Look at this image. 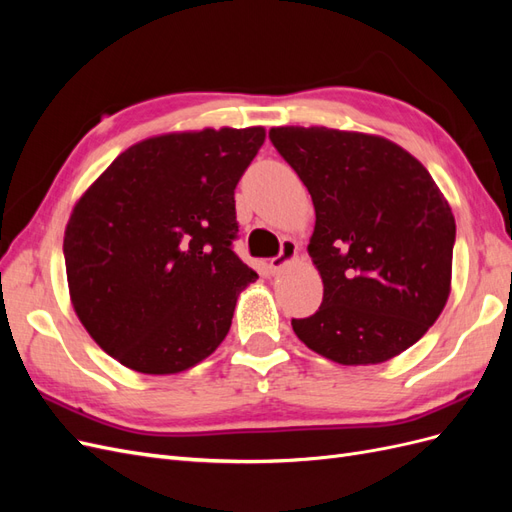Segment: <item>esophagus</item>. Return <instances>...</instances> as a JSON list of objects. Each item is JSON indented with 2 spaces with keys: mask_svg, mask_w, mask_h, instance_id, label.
<instances>
[{
  "mask_svg": "<svg viewBox=\"0 0 512 512\" xmlns=\"http://www.w3.org/2000/svg\"><path fill=\"white\" fill-rule=\"evenodd\" d=\"M297 250H299V245L294 243L292 239H284L282 241V247H280V254L277 256H273L271 260H269V269L275 273V271H280L286 262H290L294 256H297Z\"/></svg>",
  "mask_w": 512,
  "mask_h": 512,
  "instance_id": "obj_1",
  "label": "esophagus"
}]
</instances>
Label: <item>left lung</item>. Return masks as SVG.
<instances>
[{
  "label": "left lung",
  "mask_w": 512,
  "mask_h": 512,
  "mask_svg": "<svg viewBox=\"0 0 512 512\" xmlns=\"http://www.w3.org/2000/svg\"><path fill=\"white\" fill-rule=\"evenodd\" d=\"M277 153L312 194L309 256L324 297L292 318L314 352L376 365L421 339L451 290L455 218L427 168L380 136L329 128H273Z\"/></svg>",
  "instance_id": "left-lung-1"
}]
</instances>
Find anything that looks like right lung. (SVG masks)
<instances>
[{
  "label": "right lung",
  "mask_w": 512,
  "mask_h": 512,
  "mask_svg": "<svg viewBox=\"0 0 512 512\" xmlns=\"http://www.w3.org/2000/svg\"><path fill=\"white\" fill-rule=\"evenodd\" d=\"M262 128L147 138L76 203L64 237L74 312L141 374H177L218 348L258 273L232 250L235 188Z\"/></svg>",
  "instance_id": "add662e5"
}]
</instances>
